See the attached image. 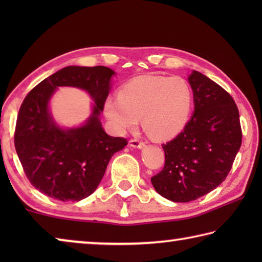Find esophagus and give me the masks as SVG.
<instances>
[{
    "instance_id": "esophagus-1",
    "label": "esophagus",
    "mask_w": 262,
    "mask_h": 262,
    "mask_svg": "<svg viewBox=\"0 0 262 262\" xmlns=\"http://www.w3.org/2000/svg\"><path fill=\"white\" fill-rule=\"evenodd\" d=\"M129 145L130 147H133V148H137V149H142V148H144V142H142V141H140V140H136V139H132L130 141H129Z\"/></svg>"
}]
</instances>
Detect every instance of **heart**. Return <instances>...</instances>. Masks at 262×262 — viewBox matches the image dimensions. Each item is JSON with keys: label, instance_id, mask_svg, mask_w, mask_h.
<instances>
[{"label": "heart", "instance_id": "heart-1", "mask_svg": "<svg viewBox=\"0 0 262 262\" xmlns=\"http://www.w3.org/2000/svg\"><path fill=\"white\" fill-rule=\"evenodd\" d=\"M193 96L181 77L145 75L132 79L105 101V114L118 132L142 126L155 141L170 140L184 129L192 111Z\"/></svg>", "mask_w": 262, "mask_h": 262}]
</instances>
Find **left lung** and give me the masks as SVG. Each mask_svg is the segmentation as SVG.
Listing matches in <instances>:
<instances>
[{
    "label": "left lung",
    "mask_w": 262,
    "mask_h": 262,
    "mask_svg": "<svg viewBox=\"0 0 262 262\" xmlns=\"http://www.w3.org/2000/svg\"><path fill=\"white\" fill-rule=\"evenodd\" d=\"M194 113L176 139L163 144L165 164L151 184L173 202L203 196L227 178L242 145L239 111L229 92L205 75L188 77Z\"/></svg>",
    "instance_id": "8db88e82"
}]
</instances>
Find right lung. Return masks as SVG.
I'll list each match as a JSON object with an SVG mask.
<instances>
[{
  "instance_id": "add662e5",
  "label": "right lung",
  "mask_w": 262,
  "mask_h": 262,
  "mask_svg": "<svg viewBox=\"0 0 262 262\" xmlns=\"http://www.w3.org/2000/svg\"><path fill=\"white\" fill-rule=\"evenodd\" d=\"M112 69L70 66L43 79L20 105L15 148L32 186L60 201H79L98 187L111 157L127 145L123 137L105 133L99 121L110 92ZM57 86L89 92L96 105L81 127L62 130L52 120L48 101Z\"/></svg>"
}]
</instances>
